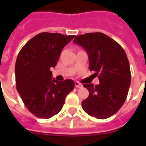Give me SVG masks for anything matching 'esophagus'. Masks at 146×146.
Wrapping results in <instances>:
<instances>
[{
  "mask_svg": "<svg viewBox=\"0 0 146 146\" xmlns=\"http://www.w3.org/2000/svg\"><path fill=\"white\" fill-rule=\"evenodd\" d=\"M74 85H75V87L76 88H81V87H82V85H81L79 82H77V81H76V82H74Z\"/></svg>",
  "mask_w": 146,
  "mask_h": 146,
  "instance_id": "1",
  "label": "esophagus"
}]
</instances>
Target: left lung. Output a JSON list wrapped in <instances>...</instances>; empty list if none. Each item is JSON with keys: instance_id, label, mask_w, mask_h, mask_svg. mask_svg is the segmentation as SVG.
I'll return each instance as SVG.
<instances>
[{"instance_id": "8db88e82", "label": "left lung", "mask_w": 146, "mask_h": 146, "mask_svg": "<svg viewBox=\"0 0 146 146\" xmlns=\"http://www.w3.org/2000/svg\"><path fill=\"white\" fill-rule=\"evenodd\" d=\"M88 55L90 71L98 76L99 84H84L89 96L82 102L86 113L99 119L110 118L122 107L129 92L131 72L126 54L119 44L102 33L76 36Z\"/></svg>"}]
</instances>
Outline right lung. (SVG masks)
<instances>
[{
	"mask_svg": "<svg viewBox=\"0 0 146 146\" xmlns=\"http://www.w3.org/2000/svg\"><path fill=\"white\" fill-rule=\"evenodd\" d=\"M75 36L38 33L21 49L15 64L17 90L23 103L35 116L50 118L61 110L66 96L74 89L72 80L52 78L61 51Z\"/></svg>",
	"mask_w": 146,
	"mask_h": 146,
	"instance_id": "right-lung-1",
	"label": "right lung"
}]
</instances>
